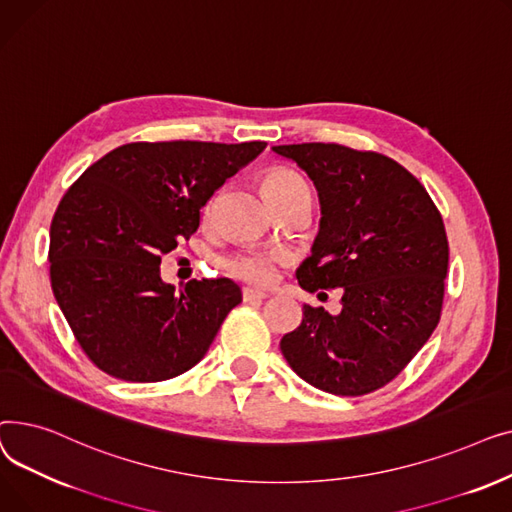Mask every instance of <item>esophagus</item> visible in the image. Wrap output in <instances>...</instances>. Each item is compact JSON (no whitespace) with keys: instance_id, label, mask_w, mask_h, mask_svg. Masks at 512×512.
Listing matches in <instances>:
<instances>
[{"instance_id":"obj_1","label":"esophagus","mask_w":512,"mask_h":512,"mask_svg":"<svg viewBox=\"0 0 512 512\" xmlns=\"http://www.w3.org/2000/svg\"><path fill=\"white\" fill-rule=\"evenodd\" d=\"M270 297L265 290H257V288H245L242 290V299H245V303H253V301H263Z\"/></svg>"}]
</instances>
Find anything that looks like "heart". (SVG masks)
I'll use <instances>...</instances> for the list:
<instances>
[{"label": "heart", "instance_id": "1", "mask_svg": "<svg viewBox=\"0 0 512 512\" xmlns=\"http://www.w3.org/2000/svg\"><path fill=\"white\" fill-rule=\"evenodd\" d=\"M303 178H299L294 172L286 168H274L265 174L263 178V195L267 201L280 199L288 193H292L294 188L303 186ZM278 255L270 253H259V251H247V253H238L226 261V270L245 282L257 284V286H267L276 280L278 274V265H280Z\"/></svg>", "mask_w": 512, "mask_h": 512}]
</instances>
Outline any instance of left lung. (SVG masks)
<instances>
[{"mask_svg": "<svg viewBox=\"0 0 512 512\" xmlns=\"http://www.w3.org/2000/svg\"><path fill=\"white\" fill-rule=\"evenodd\" d=\"M315 184L319 232L299 265L303 290L342 288V309L303 305L280 340L292 371L338 396L394 380L436 330L448 270L442 215L394 159L334 143L276 145Z\"/></svg>", "mask_w": 512, "mask_h": 512, "instance_id": "8db88e82", "label": "left lung"}]
</instances>
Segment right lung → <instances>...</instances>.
<instances>
[{
  "label": "right lung",
  "mask_w": 512,
  "mask_h": 512,
  "mask_svg": "<svg viewBox=\"0 0 512 512\" xmlns=\"http://www.w3.org/2000/svg\"><path fill=\"white\" fill-rule=\"evenodd\" d=\"M263 141L122 145L85 170L49 228L51 290L78 344L105 373L161 382L195 367L242 301L230 278L176 290L161 253L199 228L201 207Z\"/></svg>",
  "instance_id": "right-lung-1"
}]
</instances>
